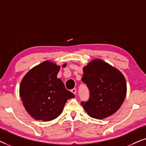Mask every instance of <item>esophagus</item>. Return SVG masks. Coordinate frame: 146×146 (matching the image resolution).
Listing matches in <instances>:
<instances>
[{
	"mask_svg": "<svg viewBox=\"0 0 146 146\" xmlns=\"http://www.w3.org/2000/svg\"><path fill=\"white\" fill-rule=\"evenodd\" d=\"M71 92L74 94L76 95V88H73V89L71 90Z\"/></svg>",
	"mask_w": 146,
	"mask_h": 146,
	"instance_id": "34e87169",
	"label": "esophagus"
}]
</instances>
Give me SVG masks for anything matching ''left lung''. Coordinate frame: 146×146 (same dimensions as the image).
Masks as SVG:
<instances>
[{
    "instance_id": "obj_1",
    "label": "left lung",
    "mask_w": 146,
    "mask_h": 146,
    "mask_svg": "<svg viewBox=\"0 0 146 146\" xmlns=\"http://www.w3.org/2000/svg\"><path fill=\"white\" fill-rule=\"evenodd\" d=\"M82 81L90 90V99L82 102L90 116L104 119L118 110L124 101L127 85L124 76L110 64L93 59L83 68Z\"/></svg>"
}]
</instances>
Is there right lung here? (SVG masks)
Listing matches in <instances>:
<instances>
[{"label":"right lung","instance_id":"obj_1","mask_svg":"<svg viewBox=\"0 0 146 146\" xmlns=\"http://www.w3.org/2000/svg\"><path fill=\"white\" fill-rule=\"evenodd\" d=\"M66 63L62 66L64 68ZM60 66L46 60L26 74L20 85V97L28 113L36 120L48 121L58 117L68 99L74 95L57 78Z\"/></svg>","mask_w":146,"mask_h":146}]
</instances>
